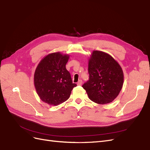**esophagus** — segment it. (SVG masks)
<instances>
[{
    "instance_id": "esophagus-1",
    "label": "esophagus",
    "mask_w": 150,
    "mask_h": 150,
    "mask_svg": "<svg viewBox=\"0 0 150 150\" xmlns=\"http://www.w3.org/2000/svg\"><path fill=\"white\" fill-rule=\"evenodd\" d=\"M82 80H80L77 83V85H82Z\"/></svg>"
}]
</instances>
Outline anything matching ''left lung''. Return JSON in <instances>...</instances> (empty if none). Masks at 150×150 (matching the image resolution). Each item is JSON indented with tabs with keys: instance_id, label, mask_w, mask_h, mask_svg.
<instances>
[{
	"instance_id": "obj_1",
	"label": "left lung",
	"mask_w": 150,
	"mask_h": 150,
	"mask_svg": "<svg viewBox=\"0 0 150 150\" xmlns=\"http://www.w3.org/2000/svg\"><path fill=\"white\" fill-rule=\"evenodd\" d=\"M89 80L82 87L88 98L99 104L112 102L121 92L124 83L121 67L104 51L93 50L88 59Z\"/></svg>"
}]
</instances>
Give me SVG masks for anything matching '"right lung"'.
<instances>
[{"mask_svg":"<svg viewBox=\"0 0 150 150\" xmlns=\"http://www.w3.org/2000/svg\"><path fill=\"white\" fill-rule=\"evenodd\" d=\"M69 58V54L61 52L50 53L36 68L34 84L36 92L41 100L50 105L56 106L67 100L76 86L66 69Z\"/></svg>","mask_w":150,"mask_h":150,"instance_id":"right-lung-1","label":"right lung"}]
</instances>
